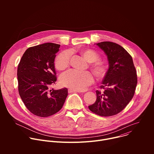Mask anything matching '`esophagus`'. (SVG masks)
Returning a JSON list of instances; mask_svg holds the SVG:
<instances>
[{"mask_svg": "<svg viewBox=\"0 0 154 154\" xmlns=\"http://www.w3.org/2000/svg\"><path fill=\"white\" fill-rule=\"evenodd\" d=\"M68 92L69 93H81V91H79V90H73V89H71L69 88L68 90Z\"/></svg>", "mask_w": 154, "mask_h": 154, "instance_id": "esophagus-1", "label": "esophagus"}]
</instances>
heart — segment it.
Returning <instances> with one entry per match:
<instances>
[{"label": "heart", "instance_id": "obj_1", "mask_svg": "<svg viewBox=\"0 0 154 154\" xmlns=\"http://www.w3.org/2000/svg\"><path fill=\"white\" fill-rule=\"evenodd\" d=\"M80 53L88 62L94 63L91 66V69L94 76L98 79H102L106 73V68L103 63L97 61L99 60V55L95 51L90 49L83 50ZM71 56V53L69 51L60 53L55 61V68L60 71L67 68L69 65ZM60 82L64 86L75 90L83 91L87 86L92 84L93 77L89 72L70 70L61 75Z\"/></svg>", "mask_w": 154, "mask_h": 154}]
</instances>
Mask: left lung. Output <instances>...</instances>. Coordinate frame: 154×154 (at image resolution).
<instances>
[{
	"label": "left lung",
	"instance_id": "left-lung-1",
	"mask_svg": "<svg viewBox=\"0 0 154 154\" xmlns=\"http://www.w3.org/2000/svg\"><path fill=\"white\" fill-rule=\"evenodd\" d=\"M107 56L109 68L102 85L97 90L94 103L88 106L94 113L111 116L121 112L133 98L137 85V75L132 57L116 43H97Z\"/></svg>",
	"mask_w": 154,
	"mask_h": 154
}]
</instances>
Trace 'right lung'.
I'll return each instance as SVG.
<instances>
[{"label":"right lung","instance_id":"right-lung-1","mask_svg":"<svg viewBox=\"0 0 154 154\" xmlns=\"http://www.w3.org/2000/svg\"><path fill=\"white\" fill-rule=\"evenodd\" d=\"M60 45L47 42L27 49L17 68L18 91L29 110L39 117H48L63 106L68 89L54 90L57 81L54 60Z\"/></svg>","mask_w":154,"mask_h":154}]
</instances>
